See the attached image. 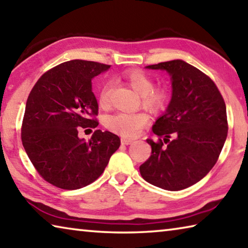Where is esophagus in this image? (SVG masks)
I'll return each instance as SVG.
<instances>
[{
    "label": "esophagus",
    "mask_w": 248,
    "mask_h": 248,
    "mask_svg": "<svg viewBox=\"0 0 248 248\" xmlns=\"http://www.w3.org/2000/svg\"><path fill=\"white\" fill-rule=\"evenodd\" d=\"M133 142L132 139H128V138H121V143L124 144V145H128V144H131Z\"/></svg>",
    "instance_id": "34e87169"
}]
</instances>
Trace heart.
<instances>
[{"label": "heart", "mask_w": 248, "mask_h": 248, "mask_svg": "<svg viewBox=\"0 0 248 248\" xmlns=\"http://www.w3.org/2000/svg\"><path fill=\"white\" fill-rule=\"evenodd\" d=\"M123 78L133 91L140 95L141 104L150 110L156 111L164 108L169 102V91L164 86H154L153 79L142 70H129L123 74ZM111 85L105 83L99 90L98 104L102 108L110 105ZM149 116L145 112H116L108 116L105 125L108 130L123 137L134 138L149 124Z\"/></svg>", "instance_id": "b5f03b06"}]
</instances>
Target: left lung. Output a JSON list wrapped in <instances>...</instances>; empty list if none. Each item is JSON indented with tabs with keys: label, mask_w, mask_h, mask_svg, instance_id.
Returning a JSON list of instances; mask_svg holds the SVG:
<instances>
[{
	"label": "left lung",
	"mask_w": 248,
	"mask_h": 248,
	"mask_svg": "<svg viewBox=\"0 0 248 248\" xmlns=\"http://www.w3.org/2000/svg\"><path fill=\"white\" fill-rule=\"evenodd\" d=\"M165 70L173 95L166 112L148 139L151 156L140 166L146 182L165 190H182L207 175L219 158L228 136L224 99L207 74L183 60L146 66Z\"/></svg>",
	"instance_id": "obj_1"
}]
</instances>
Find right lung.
<instances>
[{"instance_id": "1", "label": "right lung", "mask_w": 248, "mask_h": 248, "mask_svg": "<svg viewBox=\"0 0 248 248\" xmlns=\"http://www.w3.org/2000/svg\"><path fill=\"white\" fill-rule=\"evenodd\" d=\"M109 68L93 61L63 62L41 75L29 93L23 146L41 177L61 189H79L95 182L120 146L118 136L99 129L90 141L78 138L82 129L98 125L92 78Z\"/></svg>"}]
</instances>
